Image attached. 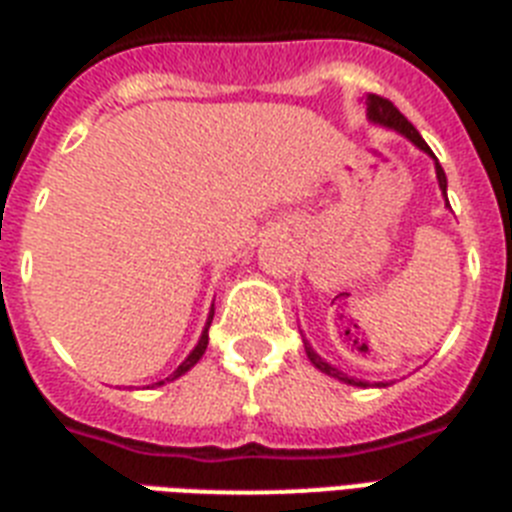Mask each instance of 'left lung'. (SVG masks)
I'll use <instances>...</instances> for the list:
<instances>
[{"label":"left lung","mask_w":512,"mask_h":512,"mask_svg":"<svg viewBox=\"0 0 512 512\" xmlns=\"http://www.w3.org/2000/svg\"><path fill=\"white\" fill-rule=\"evenodd\" d=\"M364 106H366V119L372 124H377V127H385V130H393L398 132V135H404L406 140H412L414 146L420 148V151H425V154L433 159V164H436V177H438V188H441V193H444V199H446V172L441 170V164H438L436 154L430 151V146L422 140V135L417 130H414V124L406 119L401 111H398L390 100L380 98V95H366L364 98ZM446 204H449V199H446ZM303 345H305V353H308V358H311V364L319 369V372L329 374V377H335V380L345 382V385H356V388H366L369 382L366 380H356V377H348L345 372H340L337 366H332L329 361H324V358L313 350V345L303 337ZM377 388H385V382H374Z\"/></svg>","instance_id":"1"}]
</instances>
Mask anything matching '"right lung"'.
I'll use <instances>...</instances> for the list:
<instances>
[{
	"mask_svg": "<svg viewBox=\"0 0 512 512\" xmlns=\"http://www.w3.org/2000/svg\"><path fill=\"white\" fill-rule=\"evenodd\" d=\"M212 316H215V308H209V316H207V324H204V329H201V337H199V342H196V348L191 350V353H188V356H185V361L180 366H177L175 372L170 374V377H167V380H162V382H156V385H164V382H170V380H177V377H183L185 372H188V369H193V366L199 364V358L204 356V350H207V342H209V324H212Z\"/></svg>",
	"mask_w": 512,
	"mask_h": 512,
	"instance_id": "add662e5",
	"label": "right lung"
}]
</instances>
